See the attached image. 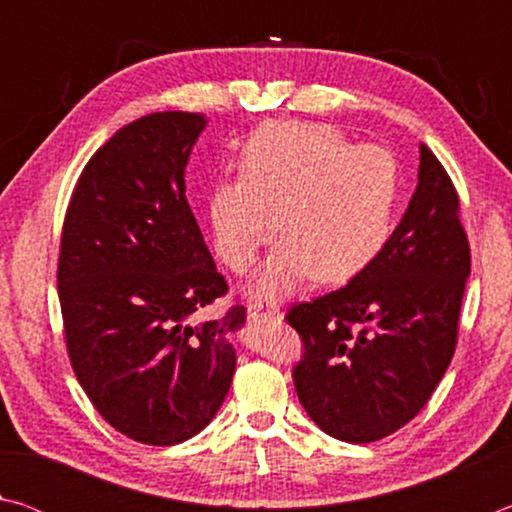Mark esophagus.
Here are the masks:
<instances>
[{
	"label": "esophagus",
	"instance_id": "34e87169",
	"mask_svg": "<svg viewBox=\"0 0 512 512\" xmlns=\"http://www.w3.org/2000/svg\"><path fill=\"white\" fill-rule=\"evenodd\" d=\"M248 316L253 320H280V309H277L275 302H264L255 300L248 305Z\"/></svg>",
	"mask_w": 512,
	"mask_h": 512
}]
</instances>
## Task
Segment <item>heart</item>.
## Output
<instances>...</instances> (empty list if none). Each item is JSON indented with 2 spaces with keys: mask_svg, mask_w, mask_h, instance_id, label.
Here are the masks:
<instances>
[{
  "mask_svg": "<svg viewBox=\"0 0 512 512\" xmlns=\"http://www.w3.org/2000/svg\"><path fill=\"white\" fill-rule=\"evenodd\" d=\"M402 194L397 155L354 144L339 128L271 121L248 137L239 176L207 196V223L221 262L246 273L277 237L284 246L255 277L257 298H280L311 275L343 284L375 262L391 239Z\"/></svg>",
  "mask_w": 512,
  "mask_h": 512,
  "instance_id": "heart-1",
  "label": "heart"
}]
</instances>
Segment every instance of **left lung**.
I'll return each instance as SVG.
<instances>
[{"instance_id": "8db88e82", "label": "left lung", "mask_w": 512, "mask_h": 512, "mask_svg": "<svg viewBox=\"0 0 512 512\" xmlns=\"http://www.w3.org/2000/svg\"><path fill=\"white\" fill-rule=\"evenodd\" d=\"M467 277L458 194L420 144L418 187L381 255L287 314L305 343L293 384L309 418L345 443H375L413 420L454 357Z\"/></svg>"}]
</instances>
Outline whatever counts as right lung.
Wrapping results in <instances>:
<instances>
[{
    "label": "right lung",
    "instance_id": "add662e5",
    "mask_svg": "<svg viewBox=\"0 0 512 512\" xmlns=\"http://www.w3.org/2000/svg\"><path fill=\"white\" fill-rule=\"evenodd\" d=\"M207 124L153 112L85 164L69 201L58 296L76 379L103 420L144 445L205 429L230 391L232 334L246 307L203 318L228 284L185 196V167Z\"/></svg>",
    "mask_w": 512,
    "mask_h": 512
}]
</instances>
